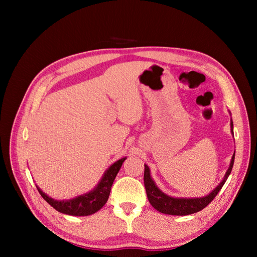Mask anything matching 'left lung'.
<instances>
[{"label": "left lung", "instance_id": "obj_1", "mask_svg": "<svg viewBox=\"0 0 257 257\" xmlns=\"http://www.w3.org/2000/svg\"><path fill=\"white\" fill-rule=\"evenodd\" d=\"M231 130L233 133V122H231ZM234 157H235V154H234L232 157L230 168H228V170L226 171V174L224 179H223V181L217 185V187L213 190L209 195L203 196V198H196V199L171 198V196L161 192V191L157 188L154 180H152L150 177V170L148 166L145 165L144 181H145L147 196H148L150 204L154 206L157 211L165 213V214H170V215H188V214H192V213H196L201 210H203L205 206H207L211 203L213 199L217 195V193L220 192V190L222 189L223 185H224L228 176L231 174L232 168L234 165Z\"/></svg>", "mask_w": 257, "mask_h": 257}]
</instances>
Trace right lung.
Masks as SVG:
<instances>
[{
  "mask_svg": "<svg viewBox=\"0 0 257 257\" xmlns=\"http://www.w3.org/2000/svg\"><path fill=\"white\" fill-rule=\"evenodd\" d=\"M127 158L114 162L110 168L108 169L106 173L103 174L101 181L97 185L95 190L85 195H80L73 200L68 201H56L47 196L41 189H38V192L43 196L48 204H51L56 211L64 213L68 215H76V216H85L90 215L92 213L100 210L101 207L106 204V202L110 194V189L113 183V180L116 178L117 173L121 168L123 161Z\"/></svg>",
  "mask_w": 257,
  "mask_h": 257,
  "instance_id": "1",
  "label": "right lung"
}]
</instances>
